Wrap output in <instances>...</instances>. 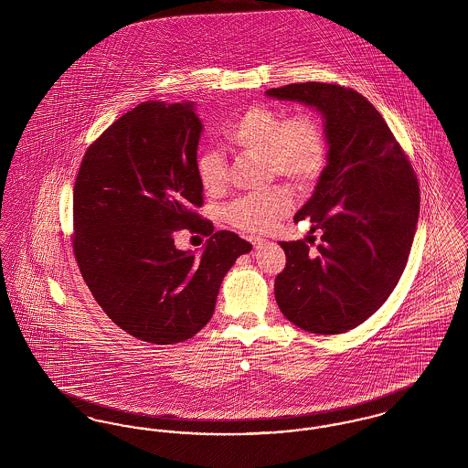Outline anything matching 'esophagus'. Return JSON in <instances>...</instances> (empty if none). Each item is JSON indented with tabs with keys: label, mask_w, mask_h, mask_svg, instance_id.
I'll return each mask as SVG.
<instances>
[{
	"label": "esophagus",
	"mask_w": 468,
	"mask_h": 468,
	"mask_svg": "<svg viewBox=\"0 0 468 468\" xmlns=\"http://www.w3.org/2000/svg\"><path fill=\"white\" fill-rule=\"evenodd\" d=\"M250 242L254 245V249H261L265 244V240H261V239H250Z\"/></svg>",
	"instance_id": "obj_1"
}]
</instances>
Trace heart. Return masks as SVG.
<instances>
[{
    "label": "heart",
    "instance_id": "b5f03b06",
    "mask_svg": "<svg viewBox=\"0 0 468 468\" xmlns=\"http://www.w3.org/2000/svg\"><path fill=\"white\" fill-rule=\"evenodd\" d=\"M223 136L229 145L247 154L261 156L267 176L288 177L298 187L312 186L326 165V136L309 112L284 117V112L273 107L250 105L224 124ZM226 172L221 151L203 149L197 156V176L207 193L219 195L223 191ZM291 205L290 187L279 184L237 198L226 207L224 218L247 233H265L290 212Z\"/></svg>",
    "mask_w": 468,
    "mask_h": 468
}]
</instances>
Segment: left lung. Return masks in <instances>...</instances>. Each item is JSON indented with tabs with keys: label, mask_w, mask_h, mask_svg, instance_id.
<instances>
[{
	"label": "left lung",
	"mask_w": 468,
	"mask_h": 468,
	"mask_svg": "<svg viewBox=\"0 0 468 468\" xmlns=\"http://www.w3.org/2000/svg\"><path fill=\"white\" fill-rule=\"evenodd\" d=\"M323 115L328 163L314 195L294 216L321 229L315 252L279 242L286 268L275 277L281 312L311 334H344L389 298L407 265L420 218L412 166L378 109L336 84L303 82L268 90Z\"/></svg>",
	"instance_id": "obj_1"
}]
</instances>
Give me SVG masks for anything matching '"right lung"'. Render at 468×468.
Listing matches in <instances>:
<instances>
[{
	"label": "right lung",
	"mask_w": 468,
	"mask_h": 468,
	"mask_svg": "<svg viewBox=\"0 0 468 468\" xmlns=\"http://www.w3.org/2000/svg\"><path fill=\"white\" fill-rule=\"evenodd\" d=\"M193 101H144L121 115L84 154L73 189V250L98 305L126 334L177 344L210 321L224 275L252 245L214 231L203 205ZM199 224L200 257L173 233Z\"/></svg>",
	"instance_id": "1"
}]
</instances>
